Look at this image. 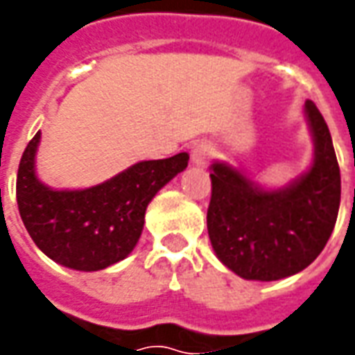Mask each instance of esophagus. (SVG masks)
I'll return each mask as SVG.
<instances>
[{"label":"esophagus","instance_id":"esophagus-1","mask_svg":"<svg viewBox=\"0 0 355 355\" xmlns=\"http://www.w3.org/2000/svg\"><path fill=\"white\" fill-rule=\"evenodd\" d=\"M213 146L209 142H198L196 146L192 148V162L196 165H205V163L213 157Z\"/></svg>","mask_w":355,"mask_h":355}]
</instances>
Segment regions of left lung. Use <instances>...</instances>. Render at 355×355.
<instances>
[{
  "label": "left lung",
  "instance_id": "1",
  "mask_svg": "<svg viewBox=\"0 0 355 355\" xmlns=\"http://www.w3.org/2000/svg\"><path fill=\"white\" fill-rule=\"evenodd\" d=\"M313 163L302 177L264 190L226 163L211 165L207 230L218 261L243 279L302 272L327 245L340 205V169L318 106L306 101Z\"/></svg>",
  "mask_w": 355,
  "mask_h": 355
}]
</instances>
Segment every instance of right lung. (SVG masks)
<instances>
[{
    "label": "right lung",
    "mask_w": 355,
    "mask_h": 355,
    "mask_svg": "<svg viewBox=\"0 0 355 355\" xmlns=\"http://www.w3.org/2000/svg\"><path fill=\"white\" fill-rule=\"evenodd\" d=\"M42 132L28 142L17 175V203L30 238L51 261L96 272L123 261L144 226L148 203L188 167L186 152L135 163L114 178L85 190H53L35 177Z\"/></svg>",
    "instance_id": "right-lung-1"
}]
</instances>
